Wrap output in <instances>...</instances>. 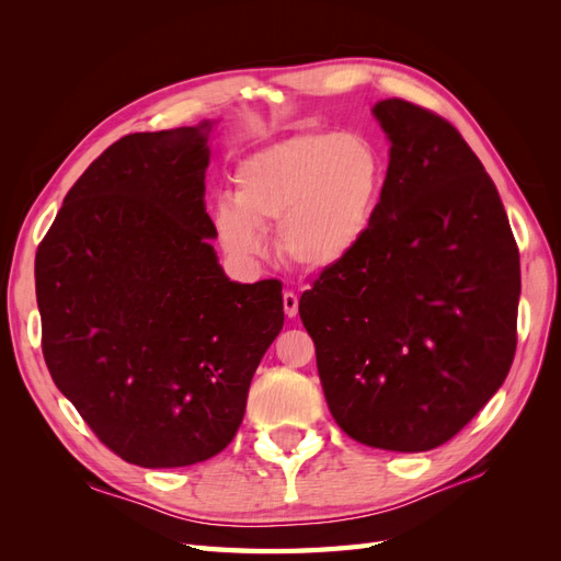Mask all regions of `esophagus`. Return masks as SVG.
Here are the masks:
<instances>
[{
	"mask_svg": "<svg viewBox=\"0 0 561 561\" xmlns=\"http://www.w3.org/2000/svg\"><path fill=\"white\" fill-rule=\"evenodd\" d=\"M283 309L287 318H295L299 313V297L295 293H283Z\"/></svg>",
	"mask_w": 561,
	"mask_h": 561,
	"instance_id": "esophagus-1",
	"label": "esophagus"
}]
</instances>
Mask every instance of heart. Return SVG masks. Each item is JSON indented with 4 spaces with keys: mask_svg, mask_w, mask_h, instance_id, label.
I'll use <instances>...</instances> for the list:
<instances>
[{
    "mask_svg": "<svg viewBox=\"0 0 561 561\" xmlns=\"http://www.w3.org/2000/svg\"><path fill=\"white\" fill-rule=\"evenodd\" d=\"M386 182V159L363 133L304 130L248 154L233 171V198L213 225L236 262L264 254L262 231L295 268L322 274L348 262L369 236Z\"/></svg>",
    "mask_w": 561,
    "mask_h": 561,
    "instance_id": "obj_1",
    "label": "heart"
}]
</instances>
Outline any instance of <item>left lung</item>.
<instances>
[{"mask_svg": "<svg viewBox=\"0 0 561 561\" xmlns=\"http://www.w3.org/2000/svg\"><path fill=\"white\" fill-rule=\"evenodd\" d=\"M390 142L369 236L299 299L328 407L388 451L445 445L511 371L519 252L496 184L443 116L388 98Z\"/></svg>", "mask_w": 561, "mask_h": 561, "instance_id": "1", "label": "left lung"}]
</instances>
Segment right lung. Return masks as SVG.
Masks as SVG:
<instances>
[{
  "instance_id": "obj_1",
  "label": "right lung",
  "mask_w": 561,
  "mask_h": 561,
  "mask_svg": "<svg viewBox=\"0 0 561 561\" xmlns=\"http://www.w3.org/2000/svg\"><path fill=\"white\" fill-rule=\"evenodd\" d=\"M215 126L107 147L37 250L46 367L100 443L133 466L182 468L222 451L283 330V285L231 280L210 245L203 194Z\"/></svg>"
}]
</instances>
